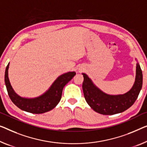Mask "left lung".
Returning <instances> with one entry per match:
<instances>
[{
  "label": "left lung",
  "mask_w": 147,
  "mask_h": 147,
  "mask_svg": "<svg viewBox=\"0 0 147 147\" xmlns=\"http://www.w3.org/2000/svg\"><path fill=\"white\" fill-rule=\"evenodd\" d=\"M82 90L86 102L92 109L103 115H113L129 108L136 101L143 85V73L137 64L135 82L128 92L122 95H108L95 86L86 74L83 73Z\"/></svg>",
  "instance_id": "obj_1"
}]
</instances>
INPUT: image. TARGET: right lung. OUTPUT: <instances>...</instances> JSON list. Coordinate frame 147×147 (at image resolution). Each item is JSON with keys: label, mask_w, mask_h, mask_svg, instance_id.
<instances>
[{"label": "right lung", "mask_w": 147, "mask_h": 147, "mask_svg": "<svg viewBox=\"0 0 147 147\" xmlns=\"http://www.w3.org/2000/svg\"><path fill=\"white\" fill-rule=\"evenodd\" d=\"M9 63L6 68L4 81L8 96L12 102L20 109L32 113H43L53 109L60 102L64 86L74 77L75 72H69L57 78L48 91L39 97L28 99L21 98L14 92L8 76Z\"/></svg>", "instance_id": "1"}]
</instances>
